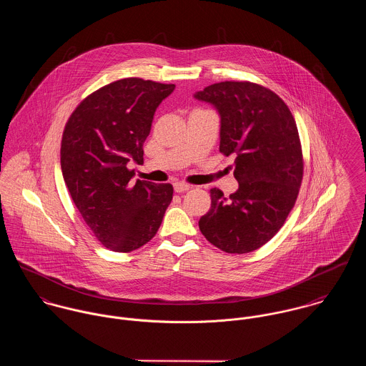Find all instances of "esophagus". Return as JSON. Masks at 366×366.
<instances>
[{
    "mask_svg": "<svg viewBox=\"0 0 366 366\" xmlns=\"http://www.w3.org/2000/svg\"><path fill=\"white\" fill-rule=\"evenodd\" d=\"M173 189H174L176 193H184V192L190 190V186L186 184V183H183V182H176V183L173 184Z\"/></svg>",
    "mask_w": 366,
    "mask_h": 366,
    "instance_id": "esophagus-1",
    "label": "esophagus"
}]
</instances>
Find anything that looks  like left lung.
<instances>
[{"instance_id":"1","label":"left lung","mask_w":366,"mask_h":366,"mask_svg":"<svg viewBox=\"0 0 366 366\" xmlns=\"http://www.w3.org/2000/svg\"><path fill=\"white\" fill-rule=\"evenodd\" d=\"M219 115V152L235 157L239 187L229 197L211 189V209L199 227L228 254L252 252L285 224L302 179L303 155L296 121L285 102L249 81H221L194 94Z\"/></svg>"}]
</instances>
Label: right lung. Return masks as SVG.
<instances>
[{
	"mask_svg": "<svg viewBox=\"0 0 366 366\" xmlns=\"http://www.w3.org/2000/svg\"><path fill=\"white\" fill-rule=\"evenodd\" d=\"M174 90L128 77L84 99L61 138L60 166L83 219L105 248L131 252L149 242L173 197L172 184L134 180L159 104Z\"/></svg>",
	"mask_w": 366,
	"mask_h": 366,
	"instance_id": "1",
	"label": "right lung"
}]
</instances>
